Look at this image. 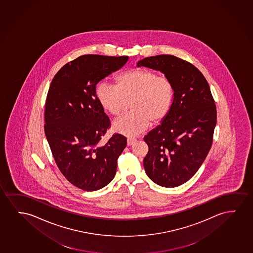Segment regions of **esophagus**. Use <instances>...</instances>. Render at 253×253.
Segmentation results:
<instances>
[{
	"mask_svg": "<svg viewBox=\"0 0 253 253\" xmlns=\"http://www.w3.org/2000/svg\"><path fill=\"white\" fill-rule=\"evenodd\" d=\"M135 141L136 139H134V138H128V139H127V145L131 146V145H132Z\"/></svg>",
	"mask_w": 253,
	"mask_h": 253,
	"instance_id": "esophagus-1",
	"label": "esophagus"
}]
</instances>
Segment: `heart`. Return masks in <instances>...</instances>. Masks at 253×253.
Listing matches in <instances>:
<instances>
[{
  "mask_svg": "<svg viewBox=\"0 0 253 253\" xmlns=\"http://www.w3.org/2000/svg\"><path fill=\"white\" fill-rule=\"evenodd\" d=\"M115 84L101 82L96 96L107 113L119 116L131 101L132 112L114 124V131L124 135L136 136L151 124L164 121L174 99V85L171 80L159 76L147 68H136L116 75Z\"/></svg>",
  "mask_w": 253,
  "mask_h": 253,
  "instance_id": "heart-1",
  "label": "heart"
}]
</instances>
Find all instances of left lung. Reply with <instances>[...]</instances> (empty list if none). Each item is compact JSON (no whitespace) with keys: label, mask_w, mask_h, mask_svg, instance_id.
Returning a JSON list of instances; mask_svg holds the SVG:
<instances>
[{"label":"left lung","mask_w":253,"mask_h":253,"mask_svg":"<svg viewBox=\"0 0 253 253\" xmlns=\"http://www.w3.org/2000/svg\"><path fill=\"white\" fill-rule=\"evenodd\" d=\"M164 73L174 85L171 110L161 125L144 137L148 146L143 164L157 185L175 187L188 181L210 151L217 109L202 73L188 61L171 54L138 62Z\"/></svg>","instance_id":"left-lung-1"}]
</instances>
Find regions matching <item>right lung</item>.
I'll return each mask as SVG.
<instances>
[{
  "label": "right lung",
  "mask_w": 253,
  "mask_h": 253,
  "mask_svg": "<svg viewBox=\"0 0 253 253\" xmlns=\"http://www.w3.org/2000/svg\"><path fill=\"white\" fill-rule=\"evenodd\" d=\"M128 56L85 54L65 64L54 75L45 103L46 134L53 160L65 178L93 192L115 176L126 138L114 133L100 141L111 122L96 96L98 82L121 68Z\"/></svg>",
  "instance_id": "1"
}]
</instances>
